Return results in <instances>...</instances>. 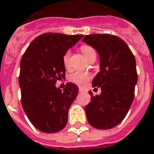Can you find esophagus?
<instances>
[{
    "label": "esophagus",
    "instance_id": "1",
    "mask_svg": "<svg viewBox=\"0 0 154 154\" xmlns=\"http://www.w3.org/2000/svg\"><path fill=\"white\" fill-rule=\"evenodd\" d=\"M79 92H84L85 90L83 89V88H79Z\"/></svg>",
    "mask_w": 154,
    "mask_h": 154
}]
</instances>
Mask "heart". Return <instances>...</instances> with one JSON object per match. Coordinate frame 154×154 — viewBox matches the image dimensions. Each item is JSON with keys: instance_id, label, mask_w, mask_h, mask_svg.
<instances>
[{"instance_id": "heart-1", "label": "heart", "mask_w": 154, "mask_h": 154, "mask_svg": "<svg viewBox=\"0 0 154 154\" xmlns=\"http://www.w3.org/2000/svg\"><path fill=\"white\" fill-rule=\"evenodd\" d=\"M81 51L83 53V55L85 56V59L89 57L90 55H91L92 53L95 52V51L92 47H91L90 46H81ZM69 57H70V51H68L67 52H65V54L63 57V63L66 69L69 68ZM91 78V75L89 73H83V72H75L74 74L69 76V80L74 83V84L77 85L79 86H85V85L87 84V82L89 81Z\"/></svg>"}]
</instances>
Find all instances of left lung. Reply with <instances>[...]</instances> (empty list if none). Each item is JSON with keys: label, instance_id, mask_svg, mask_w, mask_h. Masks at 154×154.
<instances>
[{"label": "left lung", "instance_id": "obj_1", "mask_svg": "<svg viewBox=\"0 0 154 154\" xmlns=\"http://www.w3.org/2000/svg\"><path fill=\"white\" fill-rule=\"evenodd\" d=\"M82 41L95 48L100 58V72L92 86L100 87L85 108L89 124L99 130L115 127L126 116L135 96L137 83L136 59L127 44L108 34L85 35Z\"/></svg>", "mask_w": 154, "mask_h": 154}]
</instances>
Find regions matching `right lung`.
Instances as JSON below:
<instances>
[{
    "label": "right lung",
    "instance_id": "right-lung-1",
    "mask_svg": "<svg viewBox=\"0 0 154 154\" xmlns=\"http://www.w3.org/2000/svg\"><path fill=\"white\" fill-rule=\"evenodd\" d=\"M83 35L46 33L37 36L22 57L18 83L22 107L31 124L44 133L62 131L79 88L67 83L63 91L57 80L65 77L63 57Z\"/></svg>",
    "mask_w": 154,
    "mask_h": 154
}]
</instances>
